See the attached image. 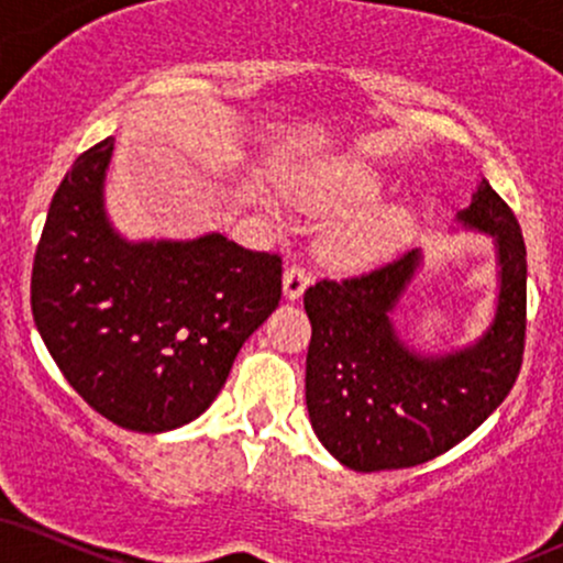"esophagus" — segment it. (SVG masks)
<instances>
[{"label":"esophagus","mask_w":563,"mask_h":563,"mask_svg":"<svg viewBox=\"0 0 563 563\" xmlns=\"http://www.w3.org/2000/svg\"><path fill=\"white\" fill-rule=\"evenodd\" d=\"M307 286H309L307 269H303L301 264H290L286 275H283V294H286V299L290 301L301 299V294L307 290Z\"/></svg>","instance_id":"esophagus-1"}]
</instances>
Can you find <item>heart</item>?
<instances>
[{
	"label": "heart",
	"mask_w": 563,
	"mask_h": 563,
	"mask_svg": "<svg viewBox=\"0 0 563 563\" xmlns=\"http://www.w3.org/2000/svg\"><path fill=\"white\" fill-rule=\"evenodd\" d=\"M380 190V177L363 161H335L309 174L294 190V203L307 214L328 217L352 211L373 200ZM407 230V211L394 203L349 217L328 230L322 251L335 264H371L384 260L397 249Z\"/></svg>",
	"instance_id": "b5f03b06"
}]
</instances>
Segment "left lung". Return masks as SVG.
<instances>
[{
    "label": "left lung",
    "instance_id": "8db88e82",
    "mask_svg": "<svg viewBox=\"0 0 563 563\" xmlns=\"http://www.w3.org/2000/svg\"><path fill=\"white\" fill-rule=\"evenodd\" d=\"M457 222L493 238L500 267L493 325L474 344L421 354L397 335L391 314L421 267L418 249L365 275L325 277L303 294L312 322L309 421L346 468L371 474L421 466L479 429L514 389L527 331L521 228L487 179Z\"/></svg>",
    "mask_w": 563,
    "mask_h": 563
}]
</instances>
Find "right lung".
<instances>
[{
  "label": "right lung",
  "instance_id": "add662e5",
  "mask_svg": "<svg viewBox=\"0 0 563 563\" xmlns=\"http://www.w3.org/2000/svg\"><path fill=\"white\" fill-rule=\"evenodd\" d=\"M113 137L74 161L49 203L31 273L36 331L108 421L158 434L196 421L238 352L275 312L283 260L219 232L124 241L106 214Z\"/></svg>",
  "mask_w": 563,
  "mask_h": 563
}]
</instances>
